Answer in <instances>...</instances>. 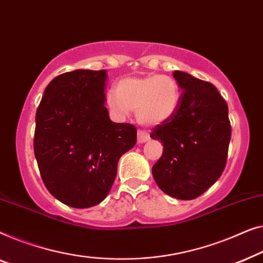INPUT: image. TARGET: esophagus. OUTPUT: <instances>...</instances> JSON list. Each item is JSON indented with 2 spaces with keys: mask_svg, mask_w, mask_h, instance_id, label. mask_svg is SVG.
Segmentation results:
<instances>
[{
  "mask_svg": "<svg viewBox=\"0 0 263 263\" xmlns=\"http://www.w3.org/2000/svg\"><path fill=\"white\" fill-rule=\"evenodd\" d=\"M137 140H138L139 144L145 143V142H147V140H149V135H147L146 132L139 130L138 133H137Z\"/></svg>",
  "mask_w": 263,
  "mask_h": 263,
  "instance_id": "34e87169",
  "label": "esophagus"
}]
</instances>
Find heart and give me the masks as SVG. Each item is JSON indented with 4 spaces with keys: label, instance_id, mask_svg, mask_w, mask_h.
I'll list each match as a JSON object with an SVG mask.
<instances>
[{
    "label": "heart",
    "instance_id": "b5f03b06",
    "mask_svg": "<svg viewBox=\"0 0 263 263\" xmlns=\"http://www.w3.org/2000/svg\"><path fill=\"white\" fill-rule=\"evenodd\" d=\"M180 102L177 82L167 75L126 77L109 91L107 103L119 117L136 109L137 120L146 126H156L169 120Z\"/></svg>",
    "mask_w": 263,
    "mask_h": 263
}]
</instances>
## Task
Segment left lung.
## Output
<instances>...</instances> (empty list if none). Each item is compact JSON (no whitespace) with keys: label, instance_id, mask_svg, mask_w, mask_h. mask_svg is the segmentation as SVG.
Returning a JSON list of instances; mask_svg holds the SVG:
<instances>
[{"label":"left lung","instance_id":"1","mask_svg":"<svg viewBox=\"0 0 263 263\" xmlns=\"http://www.w3.org/2000/svg\"><path fill=\"white\" fill-rule=\"evenodd\" d=\"M182 90L176 112L150 137L163 143L154 164L157 186L170 197L192 200L219 179L228 160L231 125L228 103L212 83L174 71Z\"/></svg>","mask_w":263,"mask_h":263}]
</instances>
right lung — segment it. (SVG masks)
<instances>
[{"label":"right lung","mask_w":263,"mask_h":263,"mask_svg":"<svg viewBox=\"0 0 263 263\" xmlns=\"http://www.w3.org/2000/svg\"><path fill=\"white\" fill-rule=\"evenodd\" d=\"M106 70H73L46 87L35 114L34 155L47 191L63 204L101 202L118 161L137 142L131 124L113 123L105 107Z\"/></svg>","instance_id":"right-lung-1"}]
</instances>
